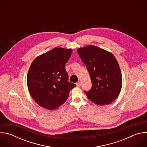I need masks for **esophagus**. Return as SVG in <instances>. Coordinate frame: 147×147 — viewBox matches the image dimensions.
<instances>
[{"mask_svg":"<svg viewBox=\"0 0 147 147\" xmlns=\"http://www.w3.org/2000/svg\"><path fill=\"white\" fill-rule=\"evenodd\" d=\"M76 85H77V87H80V86H81V82H77Z\"/></svg>","mask_w":147,"mask_h":147,"instance_id":"1","label":"esophagus"}]
</instances>
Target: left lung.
Wrapping results in <instances>:
<instances>
[{
    "instance_id": "left-lung-1",
    "label": "left lung",
    "mask_w": 147,
    "mask_h": 147,
    "mask_svg": "<svg viewBox=\"0 0 147 147\" xmlns=\"http://www.w3.org/2000/svg\"><path fill=\"white\" fill-rule=\"evenodd\" d=\"M86 66L92 82L91 89L85 91L88 98L98 105H105L119 96L122 86L121 73L113 55L94 45L77 49Z\"/></svg>"
}]
</instances>
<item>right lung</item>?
<instances>
[{
	"mask_svg": "<svg viewBox=\"0 0 147 147\" xmlns=\"http://www.w3.org/2000/svg\"><path fill=\"white\" fill-rule=\"evenodd\" d=\"M72 51L71 49L55 48L32 62L27 74L28 89L35 102L44 108H59L76 87L68 81L65 69Z\"/></svg>",
	"mask_w": 147,
	"mask_h": 147,
	"instance_id": "1",
	"label": "right lung"
}]
</instances>
